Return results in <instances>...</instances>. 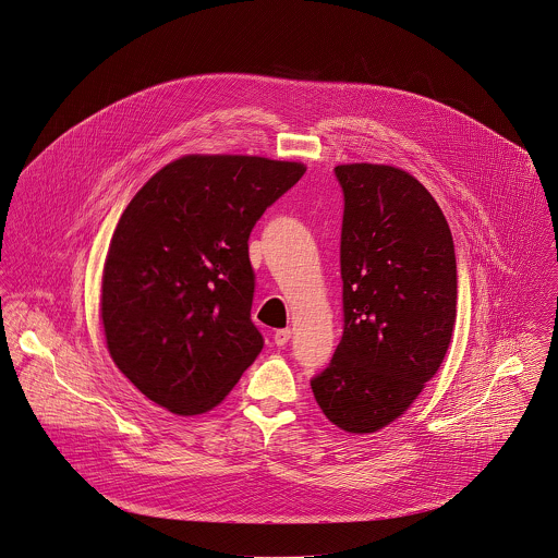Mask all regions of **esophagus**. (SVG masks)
I'll list each match as a JSON object with an SVG mask.
<instances>
[{
    "label": "esophagus",
    "mask_w": 558,
    "mask_h": 558,
    "mask_svg": "<svg viewBox=\"0 0 558 558\" xmlns=\"http://www.w3.org/2000/svg\"><path fill=\"white\" fill-rule=\"evenodd\" d=\"M289 340H291V329H280V331L274 333V343L276 345H287Z\"/></svg>",
    "instance_id": "34e87169"
}]
</instances>
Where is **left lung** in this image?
<instances>
[{"mask_svg":"<svg viewBox=\"0 0 558 558\" xmlns=\"http://www.w3.org/2000/svg\"><path fill=\"white\" fill-rule=\"evenodd\" d=\"M343 220L342 342L310 380L348 433L399 418L437 374L457 318V257L429 191L390 166H338Z\"/></svg>","mask_w":558,"mask_h":558,"instance_id":"1","label":"left lung"}]
</instances>
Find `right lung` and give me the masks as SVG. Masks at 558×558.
Masks as SVG:
<instances>
[{"label":"right lung","instance_id":"1","mask_svg":"<svg viewBox=\"0 0 558 558\" xmlns=\"http://www.w3.org/2000/svg\"><path fill=\"white\" fill-rule=\"evenodd\" d=\"M303 173L293 161L186 155L129 202L104 265L101 320L112 361L157 405L204 414L257 359L248 238Z\"/></svg>","mask_w":558,"mask_h":558}]
</instances>
